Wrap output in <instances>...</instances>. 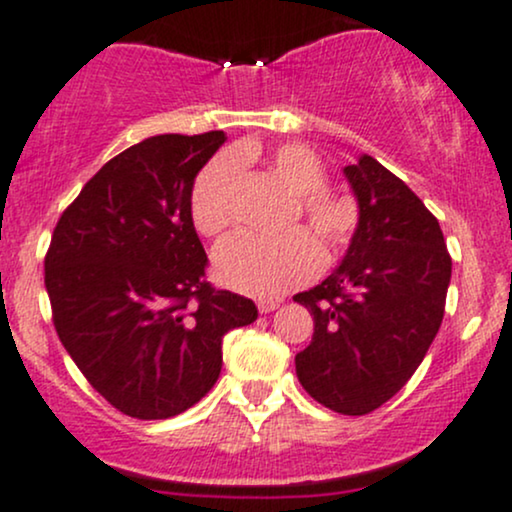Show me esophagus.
<instances>
[{
	"instance_id": "obj_1",
	"label": "esophagus",
	"mask_w": 512,
	"mask_h": 512,
	"mask_svg": "<svg viewBox=\"0 0 512 512\" xmlns=\"http://www.w3.org/2000/svg\"><path fill=\"white\" fill-rule=\"evenodd\" d=\"M257 308H260V313H272L279 308V301H257Z\"/></svg>"
}]
</instances>
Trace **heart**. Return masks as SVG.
I'll list each match as a JSON object with an SVG mask.
<instances>
[{
  "instance_id": "b5f03b06",
  "label": "heart",
  "mask_w": 512,
  "mask_h": 512,
  "mask_svg": "<svg viewBox=\"0 0 512 512\" xmlns=\"http://www.w3.org/2000/svg\"><path fill=\"white\" fill-rule=\"evenodd\" d=\"M252 149L219 156L199 173L192 187L190 216L202 236H219L233 219L238 190V163H248ZM267 166L293 195L301 211L327 248H339L354 228L356 214L349 199L325 192L327 173L313 151L286 144L272 151ZM322 250L308 231H291L281 238L233 236L214 252V276L228 289L257 298H272L303 284L320 272Z\"/></svg>"
}]
</instances>
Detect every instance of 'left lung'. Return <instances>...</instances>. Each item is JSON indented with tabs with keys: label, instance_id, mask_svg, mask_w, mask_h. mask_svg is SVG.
I'll return each instance as SVG.
<instances>
[{
	"label": "left lung",
	"instance_id": "left-lung-1",
	"mask_svg": "<svg viewBox=\"0 0 512 512\" xmlns=\"http://www.w3.org/2000/svg\"><path fill=\"white\" fill-rule=\"evenodd\" d=\"M358 223L339 267L293 301L315 332L296 375L322 407L361 416L395 397L424 361L445 313L452 260L438 219L373 156L344 166Z\"/></svg>",
	"mask_w": 512,
	"mask_h": 512
}]
</instances>
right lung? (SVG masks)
<instances>
[{
  "mask_svg": "<svg viewBox=\"0 0 512 512\" xmlns=\"http://www.w3.org/2000/svg\"><path fill=\"white\" fill-rule=\"evenodd\" d=\"M223 132L158 134L110 158L57 221L45 289L60 342L93 390L134 419L195 407L221 373L223 337L257 320L250 298L204 281L190 216Z\"/></svg>",
  "mask_w": 512,
  "mask_h": 512,
  "instance_id": "add662e5",
  "label": "right lung"
}]
</instances>
